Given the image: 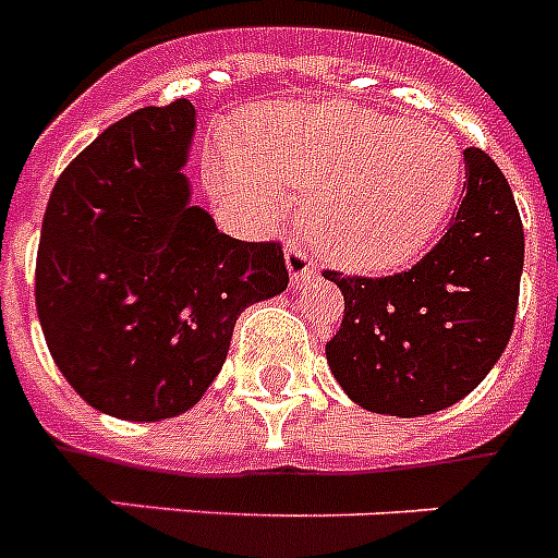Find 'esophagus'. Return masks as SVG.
I'll list each match as a JSON object with an SVG mask.
<instances>
[{
    "instance_id": "esophagus-1",
    "label": "esophagus",
    "mask_w": 558,
    "mask_h": 558,
    "mask_svg": "<svg viewBox=\"0 0 558 558\" xmlns=\"http://www.w3.org/2000/svg\"><path fill=\"white\" fill-rule=\"evenodd\" d=\"M287 266L289 275H292V283H303V280H310L315 275L310 252H306L301 240H289L287 243Z\"/></svg>"
}]
</instances>
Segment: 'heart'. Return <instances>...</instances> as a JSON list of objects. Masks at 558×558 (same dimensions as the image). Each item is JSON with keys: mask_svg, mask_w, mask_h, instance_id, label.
I'll return each instance as SVG.
<instances>
[{"mask_svg": "<svg viewBox=\"0 0 558 558\" xmlns=\"http://www.w3.org/2000/svg\"><path fill=\"white\" fill-rule=\"evenodd\" d=\"M220 174L280 206L306 197V229L350 269H392L444 223L459 192V151L438 131L338 102H283L248 120Z\"/></svg>", "mask_w": 558, "mask_h": 558, "instance_id": "b5f03b06", "label": "heart"}]
</instances>
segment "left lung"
<instances>
[{
    "instance_id": "1",
    "label": "left lung",
    "mask_w": 558,
    "mask_h": 558,
    "mask_svg": "<svg viewBox=\"0 0 558 558\" xmlns=\"http://www.w3.org/2000/svg\"><path fill=\"white\" fill-rule=\"evenodd\" d=\"M464 197L436 246L387 278L326 269L343 320L326 361L369 412L415 418L470 396L505 352L519 306L524 229L490 154L464 148Z\"/></svg>"
}]
</instances>
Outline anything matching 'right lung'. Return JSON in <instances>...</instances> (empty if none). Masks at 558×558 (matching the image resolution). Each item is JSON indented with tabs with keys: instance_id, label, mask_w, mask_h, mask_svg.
I'll return each mask as SVG.
<instances>
[{
	"instance_id": "obj_1",
	"label": "right lung",
	"mask_w": 558,
	"mask_h": 558,
	"mask_svg": "<svg viewBox=\"0 0 558 558\" xmlns=\"http://www.w3.org/2000/svg\"><path fill=\"white\" fill-rule=\"evenodd\" d=\"M194 106L140 108L59 174L36 255V312L94 410L162 421L215 381L240 312L289 287L278 240L217 232L189 206Z\"/></svg>"
}]
</instances>
